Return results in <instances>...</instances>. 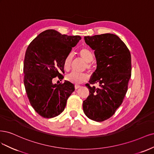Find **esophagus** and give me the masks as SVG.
Returning a JSON list of instances; mask_svg holds the SVG:
<instances>
[{"mask_svg": "<svg viewBox=\"0 0 154 154\" xmlns=\"http://www.w3.org/2000/svg\"><path fill=\"white\" fill-rule=\"evenodd\" d=\"M80 87H81V86H79V85H75V90H77V89L79 88Z\"/></svg>", "mask_w": 154, "mask_h": 154, "instance_id": "esophagus-1", "label": "esophagus"}]
</instances>
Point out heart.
<instances>
[{
	"instance_id": "1",
	"label": "heart",
	"mask_w": 154,
	"mask_h": 154,
	"mask_svg": "<svg viewBox=\"0 0 154 154\" xmlns=\"http://www.w3.org/2000/svg\"><path fill=\"white\" fill-rule=\"evenodd\" d=\"M79 55H80L81 57L83 59V60L86 62V68L88 70H91L92 68V64L91 61H93V54L89 49L83 48L81 49L79 51ZM73 59V55L72 54H69L67 55V56L65 57L63 62V67L64 69L66 71H68L70 70L72 65ZM67 80L72 83L75 84H81L82 82H86L88 79V75L86 73H77L72 72L70 73H69L66 77Z\"/></svg>"
}]
</instances>
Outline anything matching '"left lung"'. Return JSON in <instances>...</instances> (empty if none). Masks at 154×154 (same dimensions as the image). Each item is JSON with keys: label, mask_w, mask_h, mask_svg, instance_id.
<instances>
[{"label": "left lung", "mask_w": 154, "mask_h": 154, "mask_svg": "<svg viewBox=\"0 0 154 154\" xmlns=\"http://www.w3.org/2000/svg\"><path fill=\"white\" fill-rule=\"evenodd\" d=\"M84 40L95 51L97 64L90 83H98L99 88L86 84L90 93L83 101V111L91 120L103 122L115 113L126 95L131 77V53L113 34L84 36Z\"/></svg>", "instance_id": "left-lung-1"}]
</instances>
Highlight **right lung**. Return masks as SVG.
<instances>
[{
  "label": "right lung",
  "mask_w": 154,
  "mask_h": 154,
  "mask_svg": "<svg viewBox=\"0 0 154 154\" xmlns=\"http://www.w3.org/2000/svg\"><path fill=\"white\" fill-rule=\"evenodd\" d=\"M81 39L48 29L29 45L23 63L24 86L31 106L45 118L58 116L75 90L69 81L53 84L54 78H64L63 62Z\"/></svg>",
  "instance_id": "obj_1"
}]
</instances>
